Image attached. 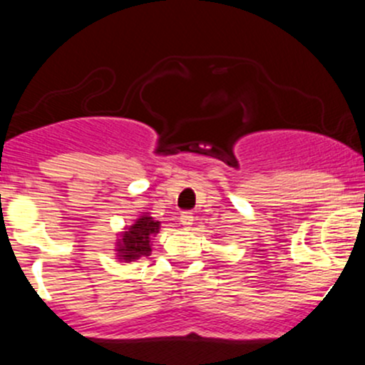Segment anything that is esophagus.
I'll use <instances>...</instances> for the list:
<instances>
[{"label": "esophagus", "mask_w": 365, "mask_h": 365, "mask_svg": "<svg viewBox=\"0 0 365 365\" xmlns=\"http://www.w3.org/2000/svg\"><path fill=\"white\" fill-rule=\"evenodd\" d=\"M180 223L185 230H190L192 228V223H194V216H192L190 211H185L180 215Z\"/></svg>", "instance_id": "1"}]
</instances>
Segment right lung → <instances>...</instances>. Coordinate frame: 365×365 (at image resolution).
<instances>
[{"label": "right lung", "instance_id": "right-lung-1", "mask_svg": "<svg viewBox=\"0 0 365 365\" xmlns=\"http://www.w3.org/2000/svg\"><path fill=\"white\" fill-rule=\"evenodd\" d=\"M159 228H161V223L154 220L149 212H142L132 225L125 226L123 232L118 233L115 247L120 262H133L150 255L153 237L158 235Z\"/></svg>", "mask_w": 365, "mask_h": 365}]
</instances>
